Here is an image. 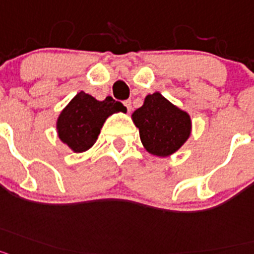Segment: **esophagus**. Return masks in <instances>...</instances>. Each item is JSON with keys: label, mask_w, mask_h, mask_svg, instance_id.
I'll use <instances>...</instances> for the list:
<instances>
[{"label": "esophagus", "mask_w": 254, "mask_h": 254, "mask_svg": "<svg viewBox=\"0 0 254 254\" xmlns=\"http://www.w3.org/2000/svg\"><path fill=\"white\" fill-rule=\"evenodd\" d=\"M124 106H125V107H127V112H130V111H131V101H130V100H127V101H124Z\"/></svg>", "instance_id": "1"}]
</instances>
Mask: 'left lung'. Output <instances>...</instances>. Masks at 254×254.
<instances>
[{
	"instance_id": "left-lung-1",
	"label": "left lung",
	"mask_w": 254,
	"mask_h": 254,
	"mask_svg": "<svg viewBox=\"0 0 254 254\" xmlns=\"http://www.w3.org/2000/svg\"><path fill=\"white\" fill-rule=\"evenodd\" d=\"M133 121L144 148L160 157L178 151L190 135L189 115L158 92L145 97L142 107L134 111Z\"/></svg>"
}]
</instances>
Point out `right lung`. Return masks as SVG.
I'll use <instances>...</instances> for the list:
<instances>
[{
	"instance_id": "obj_1",
	"label": "right lung",
	"mask_w": 254,
	"mask_h": 254,
	"mask_svg": "<svg viewBox=\"0 0 254 254\" xmlns=\"http://www.w3.org/2000/svg\"><path fill=\"white\" fill-rule=\"evenodd\" d=\"M119 111L125 112L127 109L112 97L97 101L94 97L80 92L59 116L57 133L72 151L84 152L94 144L106 119Z\"/></svg>"
}]
</instances>
